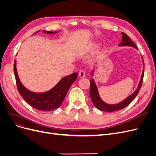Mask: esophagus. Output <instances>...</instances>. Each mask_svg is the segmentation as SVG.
<instances>
[{
	"label": "esophagus",
	"instance_id": "esophagus-1",
	"mask_svg": "<svg viewBox=\"0 0 156 156\" xmlns=\"http://www.w3.org/2000/svg\"><path fill=\"white\" fill-rule=\"evenodd\" d=\"M85 76V72L83 70H80L79 72V78H83Z\"/></svg>",
	"mask_w": 156,
	"mask_h": 156
}]
</instances>
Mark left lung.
I'll list each match as a JSON object with an SVG mask.
<instances>
[{"instance_id":"1","label":"left lung","mask_w":156,"mask_h":156,"mask_svg":"<svg viewBox=\"0 0 156 156\" xmlns=\"http://www.w3.org/2000/svg\"><path fill=\"white\" fill-rule=\"evenodd\" d=\"M122 40L121 41V43L119 45L120 46H131L133 47V48H135V49H137V48H136V45L133 43V41H131L130 37L127 36L126 34H125L124 32H122ZM143 72L142 76H141L140 78V81L139 82V86L137 89L131 94V96H129L128 98H127L124 101H122L120 102L119 104L116 105H109V104H107L105 102H103L101 99L100 98V96H99L98 91L97 89V87L95 84V82H94V79H91L90 80V98L91 100L93 103V104L98 109L102 111H105V112H113L115 111L118 110H120L122 109V108H125L126 106L129 105L131 102L134 100V98L137 96V94L139 92V90L141 88V86H142V83L143 81V77H144V64L143 62Z\"/></svg>"}]
</instances>
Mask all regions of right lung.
<instances>
[{
	"instance_id": "add662e5",
	"label": "right lung",
	"mask_w": 156,
	"mask_h": 156,
	"mask_svg": "<svg viewBox=\"0 0 156 156\" xmlns=\"http://www.w3.org/2000/svg\"><path fill=\"white\" fill-rule=\"evenodd\" d=\"M43 32L47 34H53L56 32L46 30H43ZM13 69L19 93L31 107L41 111H52L59 107L63 102L68 89L78 76L77 73H73L62 78L50 90L44 93H35L27 89L21 83L17 72L16 60L13 64Z\"/></svg>"
}]
</instances>
